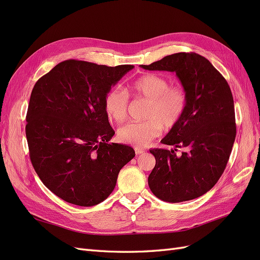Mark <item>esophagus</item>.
Listing matches in <instances>:
<instances>
[{
    "label": "esophagus",
    "instance_id": "34e87169",
    "mask_svg": "<svg viewBox=\"0 0 260 260\" xmlns=\"http://www.w3.org/2000/svg\"><path fill=\"white\" fill-rule=\"evenodd\" d=\"M136 153L137 155H140V154H143L144 153V149L140 148V147H136Z\"/></svg>",
    "mask_w": 260,
    "mask_h": 260
}]
</instances>
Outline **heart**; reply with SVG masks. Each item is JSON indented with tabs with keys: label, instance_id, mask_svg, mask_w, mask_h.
Returning <instances> with one entry per match:
<instances>
[{
	"label": "heart",
	"instance_id": "heart-1",
	"mask_svg": "<svg viewBox=\"0 0 260 260\" xmlns=\"http://www.w3.org/2000/svg\"><path fill=\"white\" fill-rule=\"evenodd\" d=\"M136 96L148 100L144 122H129L117 132L118 140L137 147L148 145L160 136L162 128L170 130L182 119L187 105L182 86L170 85L169 80L159 75L147 74L131 84ZM104 107L111 119L121 122L128 116L129 96L120 86H114L104 98Z\"/></svg>",
	"mask_w": 260,
	"mask_h": 260
}]
</instances>
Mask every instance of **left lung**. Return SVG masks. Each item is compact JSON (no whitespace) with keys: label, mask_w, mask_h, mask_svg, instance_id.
Here are the masks:
<instances>
[{"label":"left lung","mask_w":260,"mask_h":260,"mask_svg":"<svg viewBox=\"0 0 260 260\" xmlns=\"http://www.w3.org/2000/svg\"><path fill=\"white\" fill-rule=\"evenodd\" d=\"M141 67L176 73L187 98L182 119L160 141L174 148L149 149L156 159L148 176L149 188L168 203L200 198L223 174L237 135L230 86L208 59L196 53H176ZM178 147L185 152L177 154Z\"/></svg>","instance_id":"obj_1"}]
</instances>
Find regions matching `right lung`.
Returning <instances> with one entry per match:
<instances>
[{
    "label": "right lung",
    "mask_w": 260,
    "mask_h": 260,
    "mask_svg": "<svg viewBox=\"0 0 260 260\" xmlns=\"http://www.w3.org/2000/svg\"><path fill=\"white\" fill-rule=\"evenodd\" d=\"M133 67L68 59L34 86L26 117L30 159L43 184L67 203L89 207L106 200L136 156L128 145L108 143L115 131L104 107L106 93Z\"/></svg>",
    "instance_id": "1"
}]
</instances>
